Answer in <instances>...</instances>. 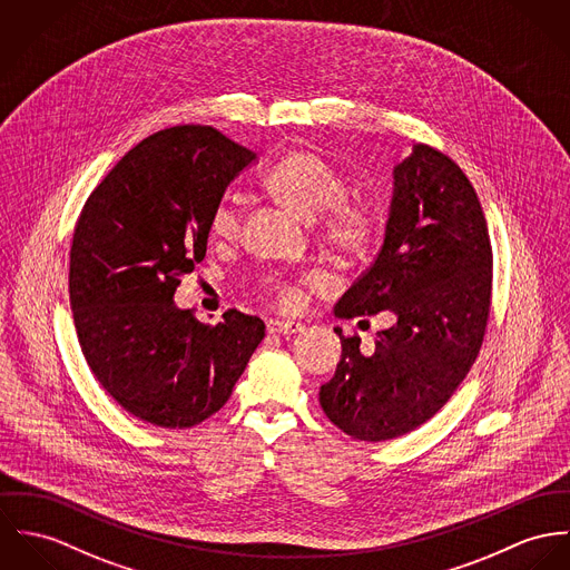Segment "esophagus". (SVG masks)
I'll return each mask as SVG.
<instances>
[{
	"label": "esophagus",
	"mask_w": 570,
	"mask_h": 570,
	"mask_svg": "<svg viewBox=\"0 0 570 570\" xmlns=\"http://www.w3.org/2000/svg\"><path fill=\"white\" fill-rule=\"evenodd\" d=\"M266 330L268 334H297L304 330V325L299 321H279V318H271L266 323Z\"/></svg>",
	"instance_id": "1"
}]
</instances>
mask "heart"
Listing matches in <instances>:
<instances>
[{
    "mask_svg": "<svg viewBox=\"0 0 570 570\" xmlns=\"http://www.w3.org/2000/svg\"><path fill=\"white\" fill-rule=\"evenodd\" d=\"M266 191L304 220H315L323 245L332 254L361 257L367 254L382 229L376 203L363 196H347L345 177L313 150H291L282 155L264 177ZM245 214L240 198L225 194L209 216V232L216 238L234 240L243 234ZM266 291L282 308H295L302 293L282 277H268Z\"/></svg>",
    "mask_w": 570,
    "mask_h": 570,
    "instance_id": "b5f03b06",
    "label": "heart"
}]
</instances>
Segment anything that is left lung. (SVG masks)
<instances>
[{
    "label": "left lung",
    "mask_w": 570,
    "mask_h": 570,
    "mask_svg": "<svg viewBox=\"0 0 570 570\" xmlns=\"http://www.w3.org/2000/svg\"><path fill=\"white\" fill-rule=\"evenodd\" d=\"M492 297V245L479 196L440 150L415 144L393 168V198L374 264L334 306L338 318L393 315L374 352L341 336L318 402L361 442L406 435L431 420L479 356Z\"/></svg>",
    "instance_id": "left-lung-1"
}]
</instances>
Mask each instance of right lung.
Masks as SVG:
<instances>
[{
  "label": "right lung",
  "mask_w": 570,
  "mask_h": 570,
  "mask_svg": "<svg viewBox=\"0 0 570 570\" xmlns=\"http://www.w3.org/2000/svg\"><path fill=\"white\" fill-rule=\"evenodd\" d=\"M255 153L209 127L164 128L87 198L69 252V306L94 376L130 415L190 429L229 400L264 321L236 308L216 325L175 304L207 252L209 216Z\"/></svg>",
  "instance_id": "right-lung-1"
}]
</instances>
